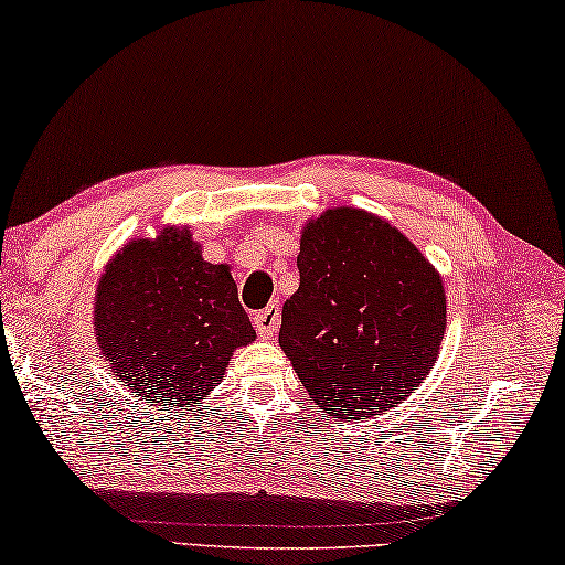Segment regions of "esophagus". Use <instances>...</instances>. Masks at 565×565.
Returning a JSON list of instances; mask_svg holds the SVG:
<instances>
[{
    "mask_svg": "<svg viewBox=\"0 0 565 565\" xmlns=\"http://www.w3.org/2000/svg\"><path fill=\"white\" fill-rule=\"evenodd\" d=\"M255 330L257 335H260L263 340H270L277 335V330H280V308L277 305H267L265 310L255 312Z\"/></svg>",
    "mask_w": 565,
    "mask_h": 565,
    "instance_id": "34e87169",
    "label": "esophagus"
}]
</instances>
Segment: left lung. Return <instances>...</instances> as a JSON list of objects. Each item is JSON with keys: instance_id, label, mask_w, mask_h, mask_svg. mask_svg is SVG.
<instances>
[{"instance_id": "8db88e82", "label": "left lung", "mask_w": 565, "mask_h": 565, "mask_svg": "<svg viewBox=\"0 0 565 565\" xmlns=\"http://www.w3.org/2000/svg\"><path fill=\"white\" fill-rule=\"evenodd\" d=\"M298 270L280 348L320 413L367 420L403 403L446 335V288L428 257L373 212L330 207L305 222Z\"/></svg>"}]
</instances>
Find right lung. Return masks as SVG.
Returning <instances> with one entry per match:
<instances>
[{"instance_id":"add662e5","label":"right lung","mask_w":565,"mask_h":565,"mask_svg":"<svg viewBox=\"0 0 565 565\" xmlns=\"http://www.w3.org/2000/svg\"><path fill=\"white\" fill-rule=\"evenodd\" d=\"M97 345L117 381L170 413L192 411L255 340L230 265H212L190 227L135 237L105 265L95 292Z\"/></svg>"}]
</instances>
